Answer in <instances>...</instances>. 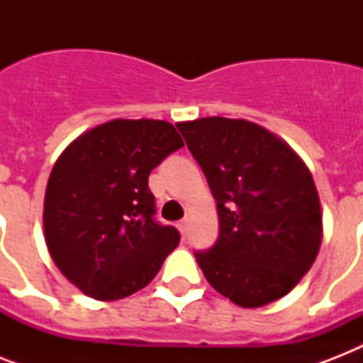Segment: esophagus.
I'll return each instance as SVG.
<instances>
[{
  "mask_svg": "<svg viewBox=\"0 0 363 363\" xmlns=\"http://www.w3.org/2000/svg\"><path fill=\"white\" fill-rule=\"evenodd\" d=\"M177 226H179V230H181V233H182V235H184V233H186V230H188V218H184V220L179 222Z\"/></svg>",
  "mask_w": 363,
  "mask_h": 363,
  "instance_id": "obj_1",
  "label": "esophagus"
}]
</instances>
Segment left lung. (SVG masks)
Instances as JSON below:
<instances>
[{"mask_svg":"<svg viewBox=\"0 0 363 363\" xmlns=\"http://www.w3.org/2000/svg\"><path fill=\"white\" fill-rule=\"evenodd\" d=\"M177 128L218 209V239L194 252L205 279L250 309L286 296L322 241L320 199L307 165L254 122L209 116Z\"/></svg>","mask_w":363,"mask_h":363,"instance_id":"1","label":"left lung"}]
</instances>
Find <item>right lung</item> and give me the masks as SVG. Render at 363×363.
Returning <instances> with one entry per match:
<instances>
[{
  "label": "right lung",
  "mask_w": 363,
  "mask_h": 363,
  "mask_svg": "<svg viewBox=\"0 0 363 363\" xmlns=\"http://www.w3.org/2000/svg\"><path fill=\"white\" fill-rule=\"evenodd\" d=\"M184 147L173 124L116 121L65 148L45 194V239L54 264L94 299L128 298L152 281L181 241L156 220L150 171Z\"/></svg>",
  "instance_id": "right-lung-1"
}]
</instances>
